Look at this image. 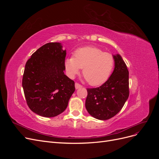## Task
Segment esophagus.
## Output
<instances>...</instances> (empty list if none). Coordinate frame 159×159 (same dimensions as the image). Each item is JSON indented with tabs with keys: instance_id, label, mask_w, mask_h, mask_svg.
Segmentation results:
<instances>
[{
	"instance_id": "obj_1",
	"label": "esophagus",
	"mask_w": 159,
	"mask_h": 159,
	"mask_svg": "<svg viewBox=\"0 0 159 159\" xmlns=\"http://www.w3.org/2000/svg\"><path fill=\"white\" fill-rule=\"evenodd\" d=\"M81 87H82V85H81V84H80L79 83L75 82V88L76 89H79V88H81Z\"/></svg>"
}]
</instances>
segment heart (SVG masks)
Returning <instances> with one entry per match:
<instances>
[{
  "label": "heart",
  "mask_w": 159,
  "mask_h": 159,
  "mask_svg": "<svg viewBox=\"0 0 159 159\" xmlns=\"http://www.w3.org/2000/svg\"><path fill=\"white\" fill-rule=\"evenodd\" d=\"M115 64L113 55L92 46L76 50L74 57L67 58L65 67L70 76L78 74L83 68V76L88 83L99 85L105 83L111 74Z\"/></svg>",
  "instance_id": "obj_1"
}]
</instances>
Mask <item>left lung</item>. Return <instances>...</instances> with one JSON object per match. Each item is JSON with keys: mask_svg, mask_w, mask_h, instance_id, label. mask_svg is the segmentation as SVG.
I'll return each instance as SVG.
<instances>
[{"mask_svg": "<svg viewBox=\"0 0 159 159\" xmlns=\"http://www.w3.org/2000/svg\"><path fill=\"white\" fill-rule=\"evenodd\" d=\"M115 68L105 82L98 88H87L85 107L99 120L114 117L123 108L129 95V71L121 56H113Z\"/></svg>", "mask_w": 159, "mask_h": 159, "instance_id": "left-lung-1", "label": "left lung"}]
</instances>
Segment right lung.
Returning a JSON list of instances; mask_svg holds the SVG:
<instances>
[{
  "mask_svg": "<svg viewBox=\"0 0 159 159\" xmlns=\"http://www.w3.org/2000/svg\"><path fill=\"white\" fill-rule=\"evenodd\" d=\"M66 50L60 43L50 42L32 54L25 65L22 88L28 106L45 117L64 111L75 91V83L66 76Z\"/></svg>",
  "mask_w": 159,
  "mask_h": 159,
  "instance_id": "1",
  "label": "right lung"
}]
</instances>
